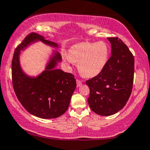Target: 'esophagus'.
I'll return each instance as SVG.
<instances>
[{"label": "esophagus", "instance_id": "1", "mask_svg": "<svg viewBox=\"0 0 150 150\" xmlns=\"http://www.w3.org/2000/svg\"><path fill=\"white\" fill-rule=\"evenodd\" d=\"M76 82H77V87H80V86L82 85V82H81L80 80H76Z\"/></svg>", "mask_w": 150, "mask_h": 150}]
</instances>
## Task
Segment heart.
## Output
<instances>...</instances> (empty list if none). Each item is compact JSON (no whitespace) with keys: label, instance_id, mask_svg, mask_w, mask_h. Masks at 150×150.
Masks as SVG:
<instances>
[{"label":"heart","instance_id":"1","mask_svg":"<svg viewBox=\"0 0 150 150\" xmlns=\"http://www.w3.org/2000/svg\"><path fill=\"white\" fill-rule=\"evenodd\" d=\"M109 50L104 42H82L73 45L68 54L63 56L67 63L78 62L77 68L84 76H97L104 69L107 63Z\"/></svg>","mask_w":150,"mask_h":150}]
</instances>
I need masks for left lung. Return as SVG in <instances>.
Masks as SVG:
<instances>
[{
	"label": "left lung",
	"mask_w": 150,
	"mask_h": 150,
	"mask_svg": "<svg viewBox=\"0 0 150 150\" xmlns=\"http://www.w3.org/2000/svg\"><path fill=\"white\" fill-rule=\"evenodd\" d=\"M111 56L100 73L87 80L90 94L88 104L98 115L115 114L126 104L132 92L134 57L125 44L117 37L107 38Z\"/></svg>",
	"instance_id": "1"
}]
</instances>
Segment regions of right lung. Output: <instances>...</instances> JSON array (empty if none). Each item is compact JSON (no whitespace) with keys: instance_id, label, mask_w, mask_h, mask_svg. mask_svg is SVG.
<instances>
[{"instance_id":"1","label":"right lung","mask_w":150,"mask_h":150,"mask_svg":"<svg viewBox=\"0 0 150 150\" xmlns=\"http://www.w3.org/2000/svg\"><path fill=\"white\" fill-rule=\"evenodd\" d=\"M38 41L53 49L45 69L37 76L26 74L20 64V54L29 46ZM56 43L46 40L37 33H31L15 49L12 62V77L15 94L28 112L44 119L63 115L69 106L76 88V81L71 73L58 69L61 63Z\"/></svg>"}]
</instances>
